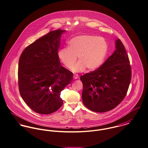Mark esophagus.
I'll list each match as a JSON object with an SVG mask.
<instances>
[{"mask_svg":"<svg viewBox=\"0 0 148 148\" xmlns=\"http://www.w3.org/2000/svg\"><path fill=\"white\" fill-rule=\"evenodd\" d=\"M78 78H79L78 75H74V76H73V79H78Z\"/></svg>","mask_w":148,"mask_h":148,"instance_id":"obj_1","label":"esophagus"}]
</instances>
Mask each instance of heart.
Segmentation results:
<instances>
[{
    "mask_svg": "<svg viewBox=\"0 0 148 148\" xmlns=\"http://www.w3.org/2000/svg\"><path fill=\"white\" fill-rule=\"evenodd\" d=\"M108 51V45L105 40L91 35L75 37L69 41L68 47L60 49L58 58L63 66L71 69L78 57L79 62L72 70L82 72L85 69L93 71L103 63Z\"/></svg>",
    "mask_w": 148,
    "mask_h": 148,
    "instance_id": "b5f03b06",
    "label": "heart"
}]
</instances>
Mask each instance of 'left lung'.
Instances as JSON below:
<instances>
[{
	"instance_id": "8db88e82",
	"label": "left lung",
	"mask_w": 148,
	"mask_h": 148,
	"mask_svg": "<svg viewBox=\"0 0 148 148\" xmlns=\"http://www.w3.org/2000/svg\"><path fill=\"white\" fill-rule=\"evenodd\" d=\"M116 50L94 71L80 77L84 105L97 112L116 108L125 97L131 80V67L121 40L115 41Z\"/></svg>"
}]
</instances>
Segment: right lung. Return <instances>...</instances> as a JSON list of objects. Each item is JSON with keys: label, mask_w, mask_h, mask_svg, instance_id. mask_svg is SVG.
Returning a JSON list of instances; mask_svg holds the SVG:
<instances>
[{"label": "right lung", "mask_w": 148, "mask_h": 148, "mask_svg": "<svg viewBox=\"0 0 148 148\" xmlns=\"http://www.w3.org/2000/svg\"><path fill=\"white\" fill-rule=\"evenodd\" d=\"M49 32L27 46L18 62L20 94L34 112L50 114L62 107L61 92L73 79V73L60 65L58 55L61 34Z\"/></svg>", "instance_id": "obj_1"}]
</instances>
